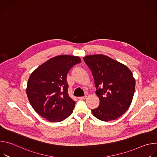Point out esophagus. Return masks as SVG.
Listing matches in <instances>:
<instances>
[{"mask_svg":"<svg viewBox=\"0 0 157 157\" xmlns=\"http://www.w3.org/2000/svg\"><path fill=\"white\" fill-rule=\"evenodd\" d=\"M86 98H87V96H82V97H79L78 99H79V100H84V99H85Z\"/></svg>","mask_w":157,"mask_h":157,"instance_id":"1","label":"esophagus"}]
</instances>
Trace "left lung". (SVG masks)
Instances as JSON below:
<instances>
[{
  "instance_id": "1",
  "label": "left lung",
  "mask_w": 157,
  "mask_h": 157,
  "mask_svg": "<svg viewBox=\"0 0 157 157\" xmlns=\"http://www.w3.org/2000/svg\"><path fill=\"white\" fill-rule=\"evenodd\" d=\"M92 72L96 95L100 103L92 110L98 119L108 122L123 115L130 107L134 92L136 79L125 64L103 55L83 57Z\"/></svg>"
}]
</instances>
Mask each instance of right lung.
Masks as SVG:
<instances>
[{
  "label": "right lung",
  "instance_id": "obj_1",
  "mask_svg": "<svg viewBox=\"0 0 157 157\" xmlns=\"http://www.w3.org/2000/svg\"><path fill=\"white\" fill-rule=\"evenodd\" d=\"M79 56L59 55L48 59L30 75L26 89L29 101L36 113L50 122H61L73 113L75 102L69 96L66 77L81 63Z\"/></svg>",
  "mask_w": 157,
  "mask_h": 157
}]
</instances>
